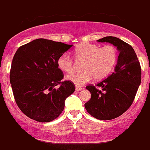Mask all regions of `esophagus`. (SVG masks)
Here are the masks:
<instances>
[{"mask_svg":"<svg viewBox=\"0 0 150 150\" xmlns=\"http://www.w3.org/2000/svg\"><path fill=\"white\" fill-rule=\"evenodd\" d=\"M82 90H83V88L80 87V86H76V87H75V91H82Z\"/></svg>","mask_w":150,"mask_h":150,"instance_id":"esophagus-1","label":"esophagus"}]
</instances>
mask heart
<instances>
[{
	"instance_id": "heart-1",
	"label": "heart",
	"mask_w": 150,
	"mask_h": 150,
	"mask_svg": "<svg viewBox=\"0 0 150 150\" xmlns=\"http://www.w3.org/2000/svg\"><path fill=\"white\" fill-rule=\"evenodd\" d=\"M76 60L84 61L81 72H72L66 76V79L77 86H82L93 78L101 80L108 76L114 68L118 59V52L113 45L100 47L93 44H81L74 50ZM58 68L65 72L74 68V62L67 53L59 57L57 61Z\"/></svg>"
}]
</instances>
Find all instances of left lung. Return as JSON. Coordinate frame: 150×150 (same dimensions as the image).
<instances>
[{
	"label": "left lung",
	"mask_w": 150,
	"mask_h": 150,
	"mask_svg": "<svg viewBox=\"0 0 150 150\" xmlns=\"http://www.w3.org/2000/svg\"><path fill=\"white\" fill-rule=\"evenodd\" d=\"M98 42L112 44L119 55L114 71L96 86H88L91 98L85 108L92 116L100 120H111L119 117L131 106L141 83L140 63L131 45L115 37H105Z\"/></svg>",
	"instance_id": "obj_1"
}]
</instances>
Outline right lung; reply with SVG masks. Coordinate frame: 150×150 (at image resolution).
Listing matches in <instances>:
<instances>
[{
  "mask_svg": "<svg viewBox=\"0 0 150 150\" xmlns=\"http://www.w3.org/2000/svg\"><path fill=\"white\" fill-rule=\"evenodd\" d=\"M72 45L37 39L20 47L13 58L10 83L16 103L30 119L50 122L64 110L66 98L75 86L62 81L63 72L57 61ZM57 84L59 88H54Z\"/></svg>",
  "mask_w": 150,
  "mask_h": 150,
  "instance_id": "right-lung-1",
  "label": "right lung"
}]
</instances>
